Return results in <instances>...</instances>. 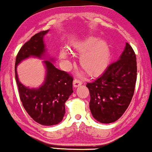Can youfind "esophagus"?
Masks as SVG:
<instances>
[{"instance_id":"34e87169","label":"esophagus","mask_w":152,"mask_h":152,"mask_svg":"<svg viewBox=\"0 0 152 152\" xmlns=\"http://www.w3.org/2000/svg\"><path fill=\"white\" fill-rule=\"evenodd\" d=\"M82 84V81L77 80V79H75L73 81V86L75 87H77Z\"/></svg>"}]
</instances>
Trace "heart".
I'll return each instance as SVG.
<instances>
[{"mask_svg": "<svg viewBox=\"0 0 152 152\" xmlns=\"http://www.w3.org/2000/svg\"><path fill=\"white\" fill-rule=\"evenodd\" d=\"M73 48L76 51L83 54L80 59V65L88 75H98L107 67L110 59V52L109 45L106 41H97V39L95 37H88L75 43ZM68 55L69 52L68 50H62V59H67Z\"/></svg>", "mask_w": 152, "mask_h": 152, "instance_id": "b5f03b06", "label": "heart"}]
</instances>
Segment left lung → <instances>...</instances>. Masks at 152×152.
<instances>
[{"instance_id":"left-lung-1","label":"left lung","mask_w":152,"mask_h":152,"mask_svg":"<svg viewBox=\"0 0 152 152\" xmlns=\"http://www.w3.org/2000/svg\"><path fill=\"white\" fill-rule=\"evenodd\" d=\"M136 78V54L126 43L120 59L110 64L96 80L87 83L91 95L89 107L93 117L105 124L119 119L132 101Z\"/></svg>"}]
</instances>
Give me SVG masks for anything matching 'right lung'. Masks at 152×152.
<instances>
[{"instance_id":"right-lung-1","label":"right lung","mask_w":152,"mask_h":152,"mask_svg":"<svg viewBox=\"0 0 152 152\" xmlns=\"http://www.w3.org/2000/svg\"><path fill=\"white\" fill-rule=\"evenodd\" d=\"M48 30L41 31L31 37L18 51L15 62V78L19 97L29 115L39 124L55 125L63 119L66 112L65 102L73 92L72 77L67 72L55 67L50 61H45L46 77L39 88H27L19 82L16 66L29 57L41 58L45 53L43 37Z\"/></svg>"}]
</instances>
